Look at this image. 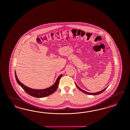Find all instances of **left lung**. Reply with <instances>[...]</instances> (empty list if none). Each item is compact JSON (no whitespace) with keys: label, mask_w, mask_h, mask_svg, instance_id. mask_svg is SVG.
I'll return each instance as SVG.
<instances>
[{"label":"left lung","mask_w":130,"mask_h":130,"mask_svg":"<svg viewBox=\"0 0 130 130\" xmlns=\"http://www.w3.org/2000/svg\"><path fill=\"white\" fill-rule=\"evenodd\" d=\"M75 84H76V87L78 88V89H79L80 91H82V92H84V93H86V94H87L91 95H95L100 94V93H102L104 91H105V90L107 88V87H106V88H105L104 89H103V90H102V91H99V92H96V93H90V92H86V91H83V90H82L80 88H79V87L78 86V85L76 84V83H75Z\"/></svg>","instance_id":"left-lung-1"}]
</instances>
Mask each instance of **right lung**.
<instances>
[{"label":"right lung","instance_id":"right-lung-1","mask_svg":"<svg viewBox=\"0 0 130 130\" xmlns=\"http://www.w3.org/2000/svg\"><path fill=\"white\" fill-rule=\"evenodd\" d=\"M15 74L16 80L20 86L21 87V88L27 92V93H28V94L36 98H43L53 93L57 89L59 84V79L62 76V75H59L55 83L51 87L43 90H35L28 88V87L24 85L20 82L18 78H17L16 71L15 72Z\"/></svg>","mask_w":130,"mask_h":130}]
</instances>
